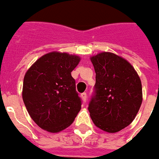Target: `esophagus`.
<instances>
[{
    "label": "esophagus",
    "mask_w": 159,
    "mask_h": 159,
    "mask_svg": "<svg viewBox=\"0 0 159 159\" xmlns=\"http://www.w3.org/2000/svg\"><path fill=\"white\" fill-rule=\"evenodd\" d=\"M81 97H82V99H83V101L84 102H87V94H86V93H83V94L81 95Z\"/></svg>",
    "instance_id": "1"
}]
</instances>
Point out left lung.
<instances>
[{
    "label": "left lung",
    "instance_id": "left-lung-1",
    "mask_svg": "<svg viewBox=\"0 0 159 159\" xmlns=\"http://www.w3.org/2000/svg\"><path fill=\"white\" fill-rule=\"evenodd\" d=\"M95 71V95L89 111L95 126L114 134L129 126L143 101L140 78L122 57L107 52L90 57Z\"/></svg>",
    "mask_w": 159,
    "mask_h": 159
}]
</instances>
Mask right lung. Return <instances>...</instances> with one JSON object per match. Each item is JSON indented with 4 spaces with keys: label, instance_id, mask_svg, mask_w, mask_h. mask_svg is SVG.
Wrapping results in <instances>:
<instances>
[{
    "label": "right lung",
    "instance_id": "add662e5",
    "mask_svg": "<svg viewBox=\"0 0 159 159\" xmlns=\"http://www.w3.org/2000/svg\"><path fill=\"white\" fill-rule=\"evenodd\" d=\"M79 56L52 52L40 57L25 72L22 98L33 120L49 133L71 125L81 109L71 72Z\"/></svg>",
    "mask_w": 159,
    "mask_h": 159
}]
</instances>
